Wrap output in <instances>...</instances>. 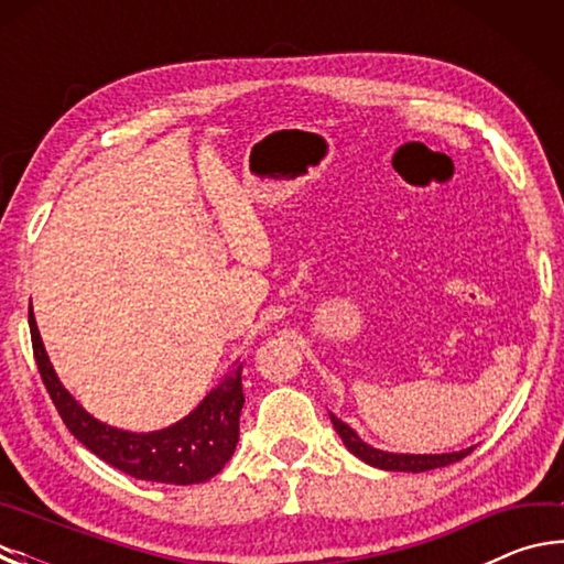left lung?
<instances>
[{
  "instance_id": "left-lung-1",
  "label": "left lung",
  "mask_w": 564,
  "mask_h": 564,
  "mask_svg": "<svg viewBox=\"0 0 564 564\" xmlns=\"http://www.w3.org/2000/svg\"><path fill=\"white\" fill-rule=\"evenodd\" d=\"M333 427L340 435V441L346 443L348 451L360 457L362 463L380 467V470H398V473H425V470H435V467H445L451 463L463 460L465 455L473 453V447H465L460 453H443V455H398V453H383L370 447L368 443H362L360 437L352 433V427H348L343 420L330 413Z\"/></svg>"
}]
</instances>
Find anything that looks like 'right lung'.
<instances>
[{"mask_svg":"<svg viewBox=\"0 0 564 564\" xmlns=\"http://www.w3.org/2000/svg\"><path fill=\"white\" fill-rule=\"evenodd\" d=\"M30 330L36 366L69 433L117 470L137 480L166 485H196L221 473L238 443V417L243 408L241 366L208 393L194 413L154 433H129L99 423L69 395L56 378L36 328L30 303Z\"/></svg>","mask_w":564,"mask_h":564,"instance_id":"add662e5","label":"right lung"}]
</instances>
